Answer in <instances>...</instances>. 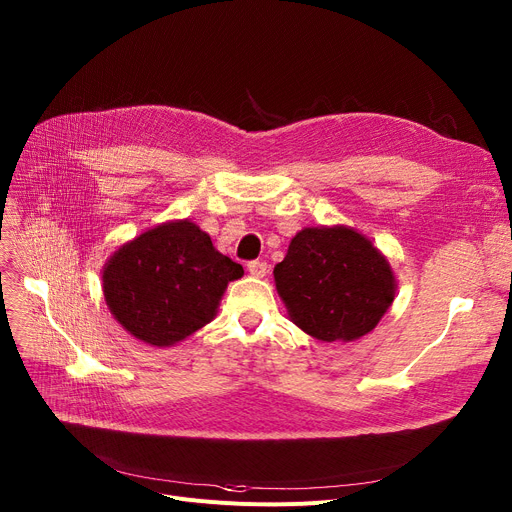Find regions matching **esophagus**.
Wrapping results in <instances>:
<instances>
[{"mask_svg": "<svg viewBox=\"0 0 512 512\" xmlns=\"http://www.w3.org/2000/svg\"><path fill=\"white\" fill-rule=\"evenodd\" d=\"M247 270H249V274L255 276V278H263V276L267 274V263H265V261H259V259L249 261V263H247Z\"/></svg>", "mask_w": 512, "mask_h": 512, "instance_id": "34e87169", "label": "esophagus"}]
</instances>
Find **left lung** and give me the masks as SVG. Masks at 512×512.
<instances>
[{"label": "left lung", "mask_w": 512, "mask_h": 512, "mask_svg": "<svg viewBox=\"0 0 512 512\" xmlns=\"http://www.w3.org/2000/svg\"><path fill=\"white\" fill-rule=\"evenodd\" d=\"M290 319L309 336L334 342L371 332L394 301L386 257L353 228H305L274 267Z\"/></svg>", "instance_id": "8db88e82"}]
</instances>
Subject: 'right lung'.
I'll list each match as a JSON object with an SVG mask.
<instances>
[{"label":"right lung","mask_w":512,"mask_h":512,"mask_svg":"<svg viewBox=\"0 0 512 512\" xmlns=\"http://www.w3.org/2000/svg\"><path fill=\"white\" fill-rule=\"evenodd\" d=\"M242 274L199 226L168 222L114 253L103 267V294L126 332L172 346L209 324L228 282Z\"/></svg>","instance_id":"add662e5"}]
</instances>
